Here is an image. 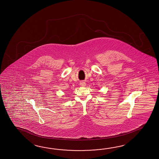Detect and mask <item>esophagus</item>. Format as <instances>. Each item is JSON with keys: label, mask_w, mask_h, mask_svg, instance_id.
Instances as JSON below:
<instances>
[{"label": "esophagus", "mask_w": 159, "mask_h": 159, "mask_svg": "<svg viewBox=\"0 0 159 159\" xmlns=\"http://www.w3.org/2000/svg\"><path fill=\"white\" fill-rule=\"evenodd\" d=\"M80 84L81 86L84 87V86H85V85H86V83H85V82H84V81H81V82H80Z\"/></svg>", "instance_id": "obj_1"}]
</instances>
